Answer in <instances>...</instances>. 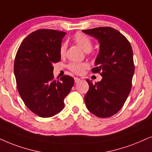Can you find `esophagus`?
<instances>
[{"mask_svg":"<svg viewBox=\"0 0 152 152\" xmlns=\"http://www.w3.org/2000/svg\"><path fill=\"white\" fill-rule=\"evenodd\" d=\"M80 80V79L79 78H78V77H74V81H75V83H78Z\"/></svg>","mask_w":152,"mask_h":152,"instance_id":"obj_1","label":"esophagus"}]
</instances>
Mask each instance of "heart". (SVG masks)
<instances>
[{"mask_svg":"<svg viewBox=\"0 0 152 152\" xmlns=\"http://www.w3.org/2000/svg\"><path fill=\"white\" fill-rule=\"evenodd\" d=\"M74 41L86 53H89L93 49V42L91 39L85 34L81 33H78L74 36ZM66 50V44L64 43L62 44L60 47L61 55H64ZM88 67V64L86 62L83 63H76L72 62L69 65V68L73 72L77 74H81L83 71Z\"/></svg>","mask_w":152,"mask_h":152,"instance_id":"1","label":"heart"}]
</instances>
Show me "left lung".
I'll return each mask as SVG.
<instances>
[{
  "label": "left lung",
  "mask_w": 152,
  "mask_h": 152,
  "mask_svg": "<svg viewBox=\"0 0 152 152\" xmlns=\"http://www.w3.org/2000/svg\"><path fill=\"white\" fill-rule=\"evenodd\" d=\"M97 40L99 50L93 73L102 72V78L93 84L87 79L89 90L85 95L89 111L99 118L110 117L122 108L128 98L135 72L133 53L127 38L111 27L82 30Z\"/></svg>",
  "instance_id": "obj_1"
}]
</instances>
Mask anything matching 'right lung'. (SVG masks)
<instances>
[{
  "label": "right lung",
  "instance_id": "1",
  "mask_svg": "<svg viewBox=\"0 0 152 152\" xmlns=\"http://www.w3.org/2000/svg\"><path fill=\"white\" fill-rule=\"evenodd\" d=\"M63 31L39 29L24 38L17 50L14 72L18 92L26 106L43 118L64 109V98L74 84L72 76L53 77V64L60 61Z\"/></svg>",
  "mask_w": 152,
  "mask_h": 152
}]
</instances>
